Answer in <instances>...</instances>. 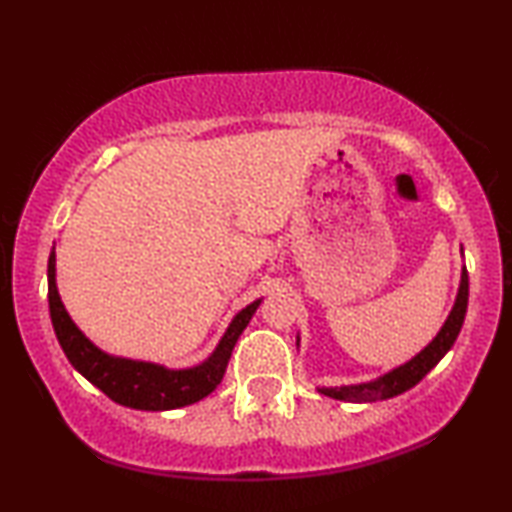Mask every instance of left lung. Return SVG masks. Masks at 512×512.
Masks as SVG:
<instances>
[{"label": "left lung", "instance_id": "left-lung-1", "mask_svg": "<svg viewBox=\"0 0 512 512\" xmlns=\"http://www.w3.org/2000/svg\"><path fill=\"white\" fill-rule=\"evenodd\" d=\"M466 307H468V272L464 268L461 270L459 293H457V300H454L450 317L445 319V324L438 331L436 338H433L429 345L415 356V359H410L408 363H403V366L389 370L387 375L377 377L373 382L347 384V387H319V391L324 396L338 398V401L375 403V401H384V398H394L398 394H403V391L412 389L417 382H422V377H426V373H431V370L438 366V361L443 359L447 352H450V347L454 345V340H457L461 326H464Z\"/></svg>", "mask_w": 512, "mask_h": 512}]
</instances>
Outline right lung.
I'll list each match as a JSON object with an SVG mask.
<instances>
[{
	"label": "right lung",
	"instance_id": "1",
	"mask_svg": "<svg viewBox=\"0 0 512 512\" xmlns=\"http://www.w3.org/2000/svg\"><path fill=\"white\" fill-rule=\"evenodd\" d=\"M258 305L261 300H254L235 314L212 356L200 366L170 370L158 363L121 359V356H111L95 347L69 317L60 300L58 286H55V249L48 256V310H51V321L62 352L88 382H93L102 394L125 408L153 412L174 410L198 403L212 394L223 380L237 338L247 328Z\"/></svg>",
	"mask_w": 512,
	"mask_h": 512
}]
</instances>
